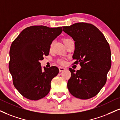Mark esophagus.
<instances>
[{
  "label": "esophagus",
  "mask_w": 120,
  "mask_h": 120,
  "mask_svg": "<svg viewBox=\"0 0 120 120\" xmlns=\"http://www.w3.org/2000/svg\"><path fill=\"white\" fill-rule=\"evenodd\" d=\"M66 69V68L63 67H59V70H60V72L63 71H64Z\"/></svg>",
  "instance_id": "1"
}]
</instances>
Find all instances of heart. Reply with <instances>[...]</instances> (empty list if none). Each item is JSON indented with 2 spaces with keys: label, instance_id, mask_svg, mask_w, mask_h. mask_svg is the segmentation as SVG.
Instances as JSON below:
<instances>
[{
  "label": "heart",
  "instance_id": "b5f03b06",
  "mask_svg": "<svg viewBox=\"0 0 120 120\" xmlns=\"http://www.w3.org/2000/svg\"><path fill=\"white\" fill-rule=\"evenodd\" d=\"M67 39H68V38H64V39H63V42H65V41H67ZM58 62L59 63H60V64H64V61L63 60H62V59H60V60H58Z\"/></svg>",
  "mask_w": 120,
  "mask_h": 120
}]
</instances>
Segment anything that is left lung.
<instances>
[{
  "instance_id": "8db88e82",
  "label": "left lung",
  "mask_w": 120,
  "mask_h": 120,
  "mask_svg": "<svg viewBox=\"0 0 120 120\" xmlns=\"http://www.w3.org/2000/svg\"><path fill=\"white\" fill-rule=\"evenodd\" d=\"M65 33L72 37L75 44L74 64L81 69L69 68L71 77L67 83L69 92L76 98H91L98 94L105 85L111 66V50L102 33L93 24L77 23L63 26Z\"/></svg>"
}]
</instances>
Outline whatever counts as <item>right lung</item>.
<instances>
[{"label": "right lung", "mask_w": 120, "mask_h": 120, "mask_svg": "<svg viewBox=\"0 0 120 120\" xmlns=\"http://www.w3.org/2000/svg\"><path fill=\"white\" fill-rule=\"evenodd\" d=\"M62 27L33 26L26 28L11 43L9 69L13 85L23 97L38 100L49 92L52 79L59 73L56 66L42 68L40 60L48 56Z\"/></svg>", "instance_id": "1"}]
</instances>
